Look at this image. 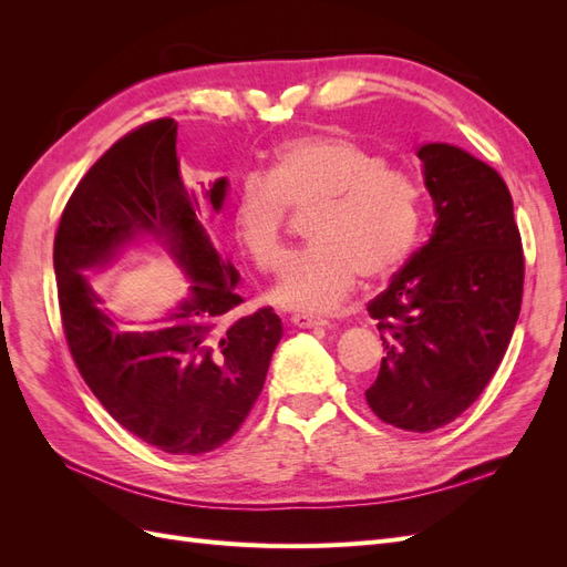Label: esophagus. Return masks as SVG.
I'll return each instance as SVG.
<instances>
[{
	"mask_svg": "<svg viewBox=\"0 0 567 567\" xmlns=\"http://www.w3.org/2000/svg\"><path fill=\"white\" fill-rule=\"evenodd\" d=\"M290 323L298 326V329H319V326H326L329 321H326L323 317H315V315H307V312H298L290 317Z\"/></svg>",
	"mask_w": 567,
	"mask_h": 567,
	"instance_id": "34e87169",
	"label": "esophagus"
}]
</instances>
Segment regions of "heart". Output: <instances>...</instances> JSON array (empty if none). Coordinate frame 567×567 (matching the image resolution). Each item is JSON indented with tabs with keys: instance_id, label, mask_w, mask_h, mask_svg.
Here are the masks:
<instances>
[{
	"instance_id": "b5f03b06",
	"label": "heart",
	"mask_w": 567,
	"mask_h": 567,
	"mask_svg": "<svg viewBox=\"0 0 567 567\" xmlns=\"http://www.w3.org/2000/svg\"><path fill=\"white\" fill-rule=\"evenodd\" d=\"M288 210L307 213L312 246L288 262L274 300L288 310L329 312L359 277H392L414 250L421 186L402 167L338 134H307L274 151L265 175H248L231 205L238 246L257 271L286 257Z\"/></svg>"
}]
</instances>
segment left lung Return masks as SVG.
I'll use <instances>...</instances> for the list:
<instances>
[{"label": "left lung", "instance_id": "obj_1", "mask_svg": "<svg viewBox=\"0 0 567 567\" xmlns=\"http://www.w3.org/2000/svg\"><path fill=\"white\" fill-rule=\"evenodd\" d=\"M435 229L369 302L385 346L364 392L381 421L411 433L452 423L499 369L520 315L525 257L508 186L452 144L419 148Z\"/></svg>", "mask_w": 567, "mask_h": 567}]
</instances>
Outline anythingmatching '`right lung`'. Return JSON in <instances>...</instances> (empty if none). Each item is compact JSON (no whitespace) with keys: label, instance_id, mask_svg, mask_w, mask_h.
Here are the masks:
<instances>
[{"label":"right lung","instance_id":"add662e5","mask_svg":"<svg viewBox=\"0 0 567 567\" xmlns=\"http://www.w3.org/2000/svg\"><path fill=\"white\" fill-rule=\"evenodd\" d=\"M227 196L219 177L205 192L215 210ZM177 161V123L151 120L117 140L68 198L54 271L63 333L84 383L109 414L167 454L221 447L260 398L284 336L271 307L234 317L244 302L238 271L221 260L198 221ZM140 233L163 237L193 279V296L161 332H117L97 307L86 269L105 264Z\"/></svg>","mask_w":567,"mask_h":567}]
</instances>
